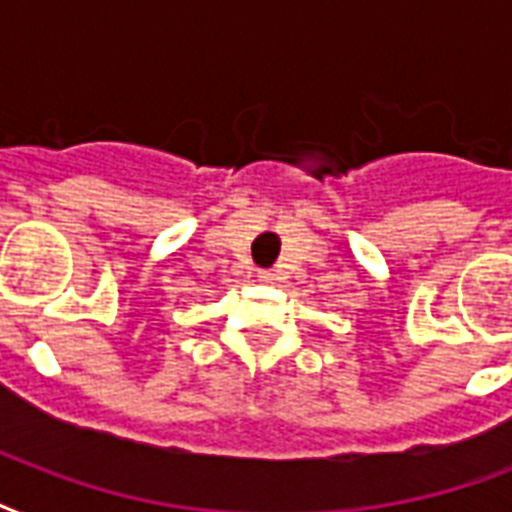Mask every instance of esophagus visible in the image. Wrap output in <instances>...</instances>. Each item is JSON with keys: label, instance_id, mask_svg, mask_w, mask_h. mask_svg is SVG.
Segmentation results:
<instances>
[{"label": "esophagus", "instance_id": "obj_1", "mask_svg": "<svg viewBox=\"0 0 512 512\" xmlns=\"http://www.w3.org/2000/svg\"><path fill=\"white\" fill-rule=\"evenodd\" d=\"M257 279L263 281V284H273V281H276V273H273V271H257Z\"/></svg>", "mask_w": 512, "mask_h": 512}]
</instances>
